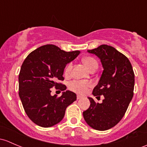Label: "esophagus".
Here are the masks:
<instances>
[{"label":"esophagus","mask_w":147,"mask_h":147,"mask_svg":"<svg viewBox=\"0 0 147 147\" xmlns=\"http://www.w3.org/2000/svg\"><path fill=\"white\" fill-rule=\"evenodd\" d=\"M80 98H82L81 96H80V95H78V96H77V99L79 100V99H80Z\"/></svg>","instance_id":"esophagus-1"}]
</instances>
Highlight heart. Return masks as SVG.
I'll return each instance as SVG.
<instances>
[{"label":"heart","instance_id":"obj_1","mask_svg":"<svg viewBox=\"0 0 147 147\" xmlns=\"http://www.w3.org/2000/svg\"><path fill=\"white\" fill-rule=\"evenodd\" d=\"M83 63H84V65L90 71L93 69H97V67H98V63L92 57H86V58H84L83 59ZM72 67V63H69L67 65L65 69V74L66 75H69L70 74ZM90 86V82L84 81V80H72L69 83V88L70 90L81 94L85 93L87 91L88 88Z\"/></svg>","mask_w":147,"mask_h":147}]
</instances>
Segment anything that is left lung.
Masks as SVG:
<instances>
[{
  "label": "left lung",
  "mask_w": 147,
  "mask_h": 147,
  "mask_svg": "<svg viewBox=\"0 0 147 147\" xmlns=\"http://www.w3.org/2000/svg\"><path fill=\"white\" fill-rule=\"evenodd\" d=\"M87 51L101 60L103 70L92 94L103 95L104 99L99 103L89 97L90 106L83 116L93 129L107 130L116 125L125 113L133 97L135 74L129 59L112 46L103 44Z\"/></svg>",
  "instance_id": "8db88e82"
}]
</instances>
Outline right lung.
I'll return each mask as SVG.
<instances>
[{
	"instance_id": "add662e5",
	"label": "right lung",
	"mask_w": 147,
	"mask_h": 147,
	"mask_svg": "<svg viewBox=\"0 0 147 147\" xmlns=\"http://www.w3.org/2000/svg\"><path fill=\"white\" fill-rule=\"evenodd\" d=\"M80 53L66 52L53 44L38 48L27 55L19 74V96L27 116L33 123L49 127L63 120L67 106L76 101L77 95L65 91L63 81L66 65ZM63 90L61 97L50 95V88Z\"/></svg>"
}]
</instances>
